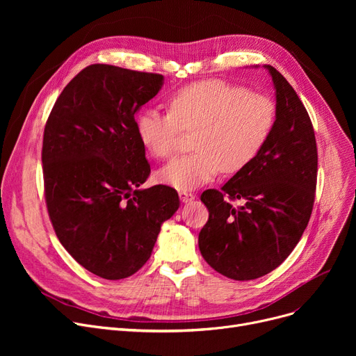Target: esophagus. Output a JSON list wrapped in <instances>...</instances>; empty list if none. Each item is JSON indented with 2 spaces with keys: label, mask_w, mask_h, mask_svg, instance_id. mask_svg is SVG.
Wrapping results in <instances>:
<instances>
[{
  "label": "esophagus",
  "mask_w": 356,
  "mask_h": 356,
  "mask_svg": "<svg viewBox=\"0 0 356 356\" xmlns=\"http://www.w3.org/2000/svg\"><path fill=\"white\" fill-rule=\"evenodd\" d=\"M179 196H180V200L184 202V203H189V202L195 200V195H193L192 192H184V191H181V192H179Z\"/></svg>",
  "instance_id": "esophagus-1"
}]
</instances>
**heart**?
<instances>
[{"mask_svg": "<svg viewBox=\"0 0 356 356\" xmlns=\"http://www.w3.org/2000/svg\"><path fill=\"white\" fill-rule=\"evenodd\" d=\"M275 104L266 95L225 81H203L179 89L168 112L143 111L136 121L140 141L159 159H168L183 131H195L193 153L172 160L157 173L177 191H192L223 173L248 165L268 141Z\"/></svg>", "mask_w": 356, "mask_h": 356, "instance_id": "heart-1", "label": "heart"}]
</instances>
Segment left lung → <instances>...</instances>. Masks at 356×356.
Returning <instances> with one entry per match:
<instances>
[{
    "mask_svg": "<svg viewBox=\"0 0 356 356\" xmlns=\"http://www.w3.org/2000/svg\"><path fill=\"white\" fill-rule=\"evenodd\" d=\"M275 89L273 133L244 168L220 191L200 200L209 211L199 232V250L218 273L238 282L275 270L300 241L314 203L317 147L307 111L286 78L264 66ZM234 200H244L234 207Z\"/></svg>",
    "mask_w": 356,
    "mask_h": 356,
    "instance_id": "1",
    "label": "left lung"
}]
</instances>
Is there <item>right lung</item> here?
<instances>
[{"label":"right lung","instance_id":"1","mask_svg":"<svg viewBox=\"0 0 356 356\" xmlns=\"http://www.w3.org/2000/svg\"><path fill=\"white\" fill-rule=\"evenodd\" d=\"M163 74L90 65L63 89L47 118L44 197L65 250L98 277L121 280L152 255L161 223L179 209L173 188L137 189L149 176L136 112Z\"/></svg>","mask_w":356,"mask_h":356}]
</instances>
